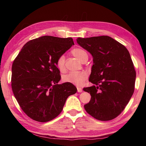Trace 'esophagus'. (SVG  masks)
<instances>
[{"label":"esophagus","instance_id":"esophagus-1","mask_svg":"<svg viewBox=\"0 0 146 146\" xmlns=\"http://www.w3.org/2000/svg\"><path fill=\"white\" fill-rule=\"evenodd\" d=\"M77 90H78V92H79V93H80V92H82V91H83V90L82 89V88H77Z\"/></svg>","mask_w":146,"mask_h":146}]
</instances>
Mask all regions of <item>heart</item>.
Returning <instances> with one entry per match:
<instances>
[{"instance_id":"heart-1","label":"heart","mask_w":146,"mask_h":146,"mask_svg":"<svg viewBox=\"0 0 146 146\" xmlns=\"http://www.w3.org/2000/svg\"><path fill=\"white\" fill-rule=\"evenodd\" d=\"M71 53L76 59L82 62L84 59L88 58V53L84 49L82 48H75L71 51ZM65 58L63 55L59 57L56 62V65L58 69L60 71H64L65 70L64 66ZM87 78V73L85 71H80V72H70L67 75H65L63 77V80L64 82L72 83L73 85L76 86H81L85 81Z\"/></svg>"}]
</instances>
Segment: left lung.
<instances>
[{"label": "left lung", "instance_id": "1", "mask_svg": "<svg viewBox=\"0 0 146 146\" xmlns=\"http://www.w3.org/2000/svg\"><path fill=\"white\" fill-rule=\"evenodd\" d=\"M77 43L92 55L89 82L94 85L83 88L91 95L84 105L95 119L108 121L124 110L134 92L136 73L129 51L108 36L78 38Z\"/></svg>", "mask_w": 146, "mask_h": 146}]
</instances>
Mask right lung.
I'll use <instances>...</instances> for the list:
<instances>
[{"label":"right lung","instance_id":"add662e5","mask_svg":"<svg viewBox=\"0 0 146 146\" xmlns=\"http://www.w3.org/2000/svg\"><path fill=\"white\" fill-rule=\"evenodd\" d=\"M74 45L71 38L44 36L21 49L12 66V89L22 110L31 119L46 122L60 114L67 98L76 93L72 83L58 84L57 59Z\"/></svg>","mask_w":146,"mask_h":146}]
</instances>
